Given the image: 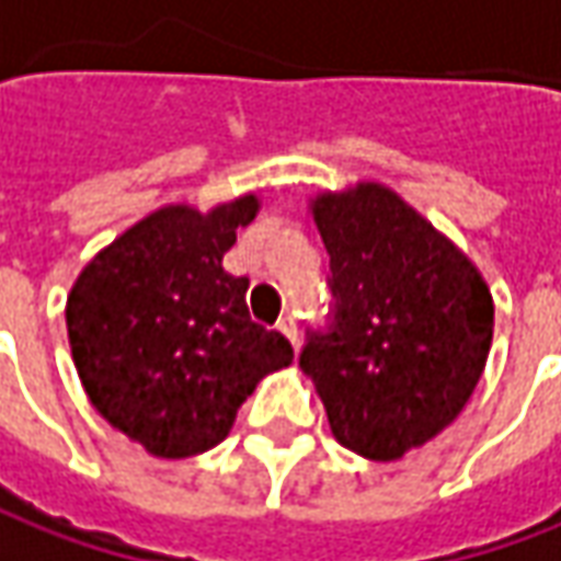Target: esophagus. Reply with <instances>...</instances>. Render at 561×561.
<instances>
[{
  "instance_id": "obj_1",
  "label": "esophagus",
  "mask_w": 561,
  "mask_h": 561,
  "mask_svg": "<svg viewBox=\"0 0 561 561\" xmlns=\"http://www.w3.org/2000/svg\"><path fill=\"white\" fill-rule=\"evenodd\" d=\"M279 331L291 341V346H297V322L291 319V316H285V319H279Z\"/></svg>"
}]
</instances>
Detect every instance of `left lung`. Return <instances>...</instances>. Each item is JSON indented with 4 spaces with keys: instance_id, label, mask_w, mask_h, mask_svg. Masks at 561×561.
Returning <instances> with one entry per match:
<instances>
[{
    "instance_id": "1",
    "label": "left lung",
    "mask_w": 561,
    "mask_h": 561,
    "mask_svg": "<svg viewBox=\"0 0 561 561\" xmlns=\"http://www.w3.org/2000/svg\"><path fill=\"white\" fill-rule=\"evenodd\" d=\"M329 251V325L307 331L331 433L368 460L430 442L470 402L494 334L485 279L426 217L380 184L312 199Z\"/></svg>"
}]
</instances>
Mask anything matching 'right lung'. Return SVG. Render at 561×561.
I'll use <instances>...</instances> for the list:
<instances>
[{
    "instance_id": "1",
    "label": "right lung",
    "mask_w": 561,
    "mask_h": 561,
    "mask_svg": "<svg viewBox=\"0 0 561 561\" xmlns=\"http://www.w3.org/2000/svg\"><path fill=\"white\" fill-rule=\"evenodd\" d=\"M257 208V196L208 215L159 208L106 245L67 297L72 362L91 405L150 455L215 448L257 380L295 359L279 331L251 322L249 279L224 270Z\"/></svg>"
}]
</instances>
